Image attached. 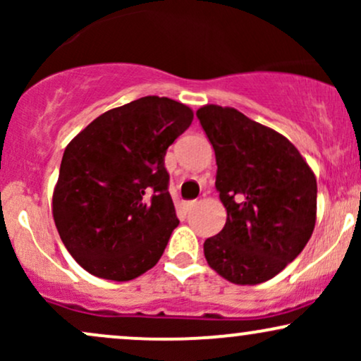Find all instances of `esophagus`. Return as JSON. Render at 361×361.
Returning a JSON list of instances; mask_svg holds the SVG:
<instances>
[{"instance_id": "1", "label": "esophagus", "mask_w": 361, "mask_h": 361, "mask_svg": "<svg viewBox=\"0 0 361 361\" xmlns=\"http://www.w3.org/2000/svg\"><path fill=\"white\" fill-rule=\"evenodd\" d=\"M195 205H197V202H195V200H192V202H183V204H181V210H183L185 214H188L190 210H192Z\"/></svg>"}]
</instances>
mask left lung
<instances>
[{
	"label": "left lung",
	"instance_id": "8db88e82",
	"mask_svg": "<svg viewBox=\"0 0 361 361\" xmlns=\"http://www.w3.org/2000/svg\"><path fill=\"white\" fill-rule=\"evenodd\" d=\"M217 161L224 229L204 243L209 267L235 285L273 279L312 235L317 181L287 137L231 106L197 110Z\"/></svg>",
	"mask_w": 361,
	"mask_h": 361
}]
</instances>
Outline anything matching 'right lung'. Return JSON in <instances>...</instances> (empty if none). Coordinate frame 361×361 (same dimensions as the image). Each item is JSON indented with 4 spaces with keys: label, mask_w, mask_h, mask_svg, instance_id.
<instances>
[{
    "label": "right lung",
    "mask_w": 361,
    "mask_h": 361,
    "mask_svg": "<svg viewBox=\"0 0 361 361\" xmlns=\"http://www.w3.org/2000/svg\"><path fill=\"white\" fill-rule=\"evenodd\" d=\"M193 111L144 97L111 109L66 147L52 215L66 250L91 275L128 281L151 270L180 224L168 192V147Z\"/></svg>",
    "instance_id": "obj_1"
}]
</instances>
